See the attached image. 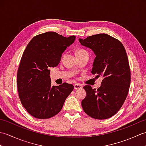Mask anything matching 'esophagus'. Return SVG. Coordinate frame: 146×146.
Listing matches in <instances>:
<instances>
[{"instance_id": "34e87169", "label": "esophagus", "mask_w": 146, "mask_h": 146, "mask_svg": "<svg viewBox=\"0 0 146 146\" xmlns=\"http://www.w3.org/2000/svg\"><path fill=\"white\" fill-rule=\"evenodd\" d=\"M82 88V86L80 85V84H75L74 85V88H75V90H77V89H80Z\"/></svg>"}]
</instances>
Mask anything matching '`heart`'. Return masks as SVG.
<instances>
[{"instance_id": "1", "label": "heart", "mask_w": 146, "mask_h": 146, "mask_svg": "<svg viewBox=\"0 0 146 146\" xmlns=\"http://www.w3.org/2000/svg\"><path fill=\"white\" fill-rule=\"evenodd\" d=\"M83 53H87V52H86V51L85 50H84V49H78V50H77V51H76L77 55L83 54Z\"/></svg>"}]
</instances>
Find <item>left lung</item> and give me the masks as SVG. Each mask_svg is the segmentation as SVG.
Here are the masks:
<instances>
[{
  "mask_svg": "<svg viewBox=\"0 0 146 146\" xmlns=\"http://www.w3.org/2000/svg\"><path fill=\"white\" fill-rule=\"evenodd\" d=\"M81 44L92 49L96 57L92 73L102 76L97 90L85 85L86 95L82 102L85 112L92 118L107 119L122 107L131 84V70L125 49L119 40L107 34L79 39Z\"/></svg>",
  "mask_w": 146,
  "mask_h": 146,
  "instance_id": "1",
  "label": "left lung"
}]
</instances>
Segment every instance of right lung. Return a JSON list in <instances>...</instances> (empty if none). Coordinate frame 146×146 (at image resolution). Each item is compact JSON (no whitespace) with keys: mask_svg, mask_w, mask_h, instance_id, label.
Here are the masks:
<instances>
[{"mask_svg":"<svg viewBox=\"0 0 146 146\" xmlns=\"http://www.w3.org/2000/svg\"><path fill=\"white\" fill-rule=\"evenodd\" d=\"M75 38L46 32L34 37L24 50L17 71V90L22 105L33 117L45 119L56 115L73 91V85L67 83L52 86L49 68L58 66Z\"/></svg>","mask_w":146,"mask_h":146,"instance_id":"add662e5","label":"right lung"}]
</instances>
